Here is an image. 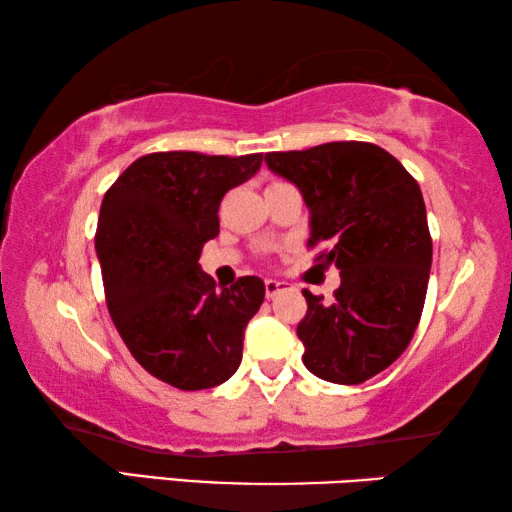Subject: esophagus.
I'll return each mask as SVG.
<instances>
[{
    "label": "esophagus",
    "instance_id": "obj_1",
    "mask_svg": "<svg viewBox=\"0 0 512 512\" xmlns=\"http://www.w3.org/2000/svg\"><path fill=\"white\" fill-rule=\"evenodd\" d=\"M264 289H266V298H275L277 293L289 289L287 282H280V280H266L264 282Z\"/></svg>",
    "mask_w": 512,
    "mask_h": 512
}]
</instances>
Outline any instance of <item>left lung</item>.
<instances>
[{
    "label": "left lung",
    "mask_w": 512,
    "mask_h": 512,
    "mask_svg": "<svg viewBox=\"0 0 512 512\" xmlns=\"http://www.w3.org/2000/svg\"><path fill=\"white\" fill-rule=\"evenodd\" d=\"M264 160L305 198L307 246L327 248L316 259L341 271L332 302L302 291V363L332 384H361L400 357L420 323L431 268L420 185L368 142H327Z\"/></svg>",
    "instance_id": "left-lung-1"
}]
</instances>
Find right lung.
<instances>
[{
    "label": "right lung",
    "mask_w": 512,
    "mask_h": 512,
    "mask_svg": "<svg viewBox=\"0 0 512 512\" xmlns=\"http://www.w3.org/2000/svg\"><path fill=\"white\" fill-rule=\"evenodd\" d=\"M264 155L149 153L103 196L97 237L112 323L135 361L180 391L235 375L244 329L264 302V282L239 277L214 289L201 250L219 235L225 192L246 183Z\"/></svg>",
    "instance_id": "1"
}]
</instances>
